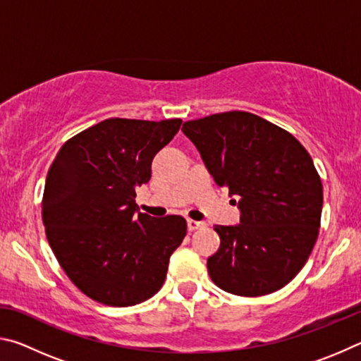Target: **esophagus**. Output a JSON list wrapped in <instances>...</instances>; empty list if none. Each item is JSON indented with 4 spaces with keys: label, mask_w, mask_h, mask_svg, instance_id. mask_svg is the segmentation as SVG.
I'll return each mask as SVG.
<instances>
[{
    "label": "esophagus",
    "mask_w": 361,
    "mask_h": 361,
    "mask_svg": "<svg viewBox=\"0 0 361 361\" xmlns=\"http://www.w3.org/2000/svg\"><path fill=\"white\" fill-rule=\"evenodd\" d=\"M205 223L202 221H194V219H188V229L189 231H195V229H200L204 228Z\"/></svg>",
    "instance_id": "esophagus-1"
}]
</instances>
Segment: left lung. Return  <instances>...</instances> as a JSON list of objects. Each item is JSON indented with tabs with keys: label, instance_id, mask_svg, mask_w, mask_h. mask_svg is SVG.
I'll use <instances>...</instances> for the list:
<instances>
[{
	"label": "left lung",
	"instance_id": "left-lung-1",
	"mask_svg": "<svg viewBox=\"0 0 361 361\" xmlns=\"http://www.w3.org/2000/svg\"><path fill=\"white\" fill-rule=\"evenodd\" d=\"M181 130L216 185L240 199V224L215 226L213 283L248 298L283 288L319 237L323 186L312 157L290 132L247 111L188 121Z\"/></svg>",
	"mask_w": 361,
	"mask_h": 361
}]
</instances>
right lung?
Instances as JSON below:
<instances>
[{
    "mask_svg": "<svg viewBox=\"0 0 361 361\" xmlns=\"http://www.w3.org/2000/svg\"><path fill=\"white\" fill-rule=\"evenodd\" d=\"M181 122L105 119L70 138L49 169L42 194L49 245L71 282L97 302L135 305L164 285L186 219L137 213L135 188L149 181L152 159Z\"/></svg>",
    "mask_w": 361,
    "mask_h": 361,
    "instance_id": "add662e5",
    "label": "right lung"
}]
</instances>
